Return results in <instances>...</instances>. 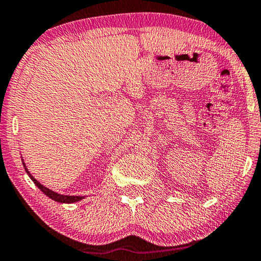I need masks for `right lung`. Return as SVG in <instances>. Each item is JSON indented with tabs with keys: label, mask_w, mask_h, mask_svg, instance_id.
<instances>
[{
	"label": "right lung",
	"mask_w": 261,
	"mask_h": 261,
	"mask_svg": "<svg viewBox=\"0 0 261 261\" xmlns=\"http://www.w3.org/2000/svg\"><path fill=\"white\" fill-rule=\"evenodd\" d=\"M22 165H23V167H24V170H26V172H27V174L28 176H30V178L32 180L34 181V184L37 185V187L40 189V190L44 192V194L47 196V197H49L51 199H53V201H56V202H59V203H76V202H80V201H82V199H84L85 197L84 196H70V195H62V194H58V192H56V191H52L51 189H48V188H46V187H44V185L42 184H40L39 183V181L35 179V178L32 176V174L30 173V171L27 170V166H26V164H24V162H23V159H22Z\"/></svg>",
	"instance_id": "right-lung-1"
}]
</instances>
